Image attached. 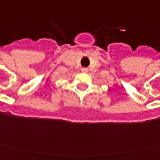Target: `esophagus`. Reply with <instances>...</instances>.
<instances>
[{
  "instance_id": "esophagus-1",
  "label": "esophagus",
  "mask_w": 160,
  "mask_h": 160,
  "mask_svg": "<svg viewBox=\"0 0 160 160\" xmlns=\"http://www.w3.org/2000/svg\"><path fill=\"white\" fill-rule=\"evenodd\" d=\"M82 72H88V69H87V68H82Z\"/></svg>"
}]
</instances>
